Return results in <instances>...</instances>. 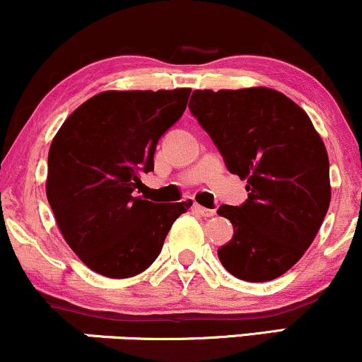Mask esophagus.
I'll list each match as a JSON object with an SVG mask.
<instances>
[{
    "instance_id": "1",
    "label": "esophagus",
    "mask_w": 362,
    "mask_h": 362,
    "mask_svg": "<svg viewBox=\"0 0 362 362\" xmlns=\"http://www.w3.org/2000/svg\"><path fill=\"white\" fill-rule=\"evenodd\" d=\"M194 211H195V213H197V214L204 216V218H211V216L216 214L214 209H207V207H202V206H199V204L194 206Z\"/></svg>"
}]
</instances>
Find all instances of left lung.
I'll use <instances>...</instances> for the list:
<instances>
[{
    "mask_svg": "<svg viewBox=\"0 0 362 362\" xmlns=\"http://www.w3.org/2000/svg\"><path fill=\"white\" fill-rule=\"evenodd\" d=\"M189 109L247 180L242 206H221L233 238L218 250L238 279L265 282L288 272L317 236L330 206L325 144L306 112L281 91L195 90Z\"/></svg>",
    "mask_w": 362,
    "mask_h": 362,
    "instance_id": "1",
    "label": "left lung"
}]
</instances>
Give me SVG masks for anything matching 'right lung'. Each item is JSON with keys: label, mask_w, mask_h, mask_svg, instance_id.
Instances as JSON below:
<instances>
[{"label": "right lung", "mask_w": 362, "mask_h": 362, "mask_svg": "<svg viewBox=\"0 0 362 362\" xmlns=\"http://www.w3.org/2000/svg\"><path fill=\"white\" fill-rule=\"evenodd\" d=\"M190 88L102 91L54 136L45 192L66 243L91 271L126 279L160 255L192 202H151L136 192L155 168L161 136L184 114Z\"/></svg>", "instance_id": "right-lung-1"}]
</instances>
